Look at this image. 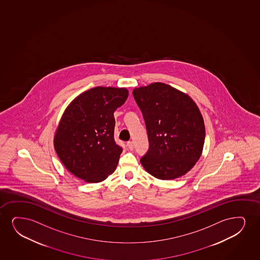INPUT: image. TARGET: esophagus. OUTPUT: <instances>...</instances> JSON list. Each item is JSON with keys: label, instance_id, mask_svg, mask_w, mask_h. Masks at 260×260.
<instances>
[{"label": "esophagus", "instance_id": "obj_1", "mask_svg": "<svg viewBox=\"0 0 260 260\" xmlns=\"http://www.w3.org/2000/svg\"><path fill=\"white\" fill-rule=\"evenodd\" d=\"M126 145H127V147H128V148L130 149V150H133V149L135 148V146H134V142H128L127 143H126Z\"/></svg>", "mask_w": 260, "mask_h": 260}]
</instances>
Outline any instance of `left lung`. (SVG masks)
I'll return each mask as SVG.
<instances>
[{
    "label": "left lung",
    "instance_id": "left-lung-1",
    "mask_svg": "<svg viewBox=\"0 0 260 260\" xmlns=\"http://www.w3.org/2000/svg\"><path fill=\"white\" fill-rule=\"evenodd\" d=\"M133 95L143 114L149 142L142 166L161 180L186 174L204 146V119L198 105L187 94L162 82L135 88Z\"/></svg>",
    "mask_w": 260,
    "mask_h": 260
}]
</instances>
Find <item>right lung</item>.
I'll list each match as a JSON object with an SVG mask.
<instances>
[{"instance_id": "right-lung-1", "label": "right lung", "mask_w": 260, "mask_h": 260, "mask_svg": "<svg viewBox=\"0 0 260 260\" xmlns=\"http://www.w3.org/2000/svg\"><path fill=\"white\" fill-rule=\"evenodd\" d=\"M128 96L125 88L95 87L80 94L63 112L53 145L67 170L87 183L102 182L118 165L113 113Z\"/></svg>"}]
</instances>
